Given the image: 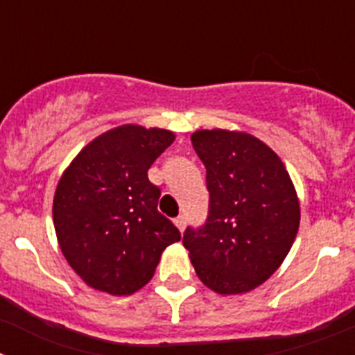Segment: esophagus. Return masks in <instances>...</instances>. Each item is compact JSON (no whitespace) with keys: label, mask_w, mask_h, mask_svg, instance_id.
<instances>
[{"label":"esophagus","mask_w":355,"mask_h":355,"mask_svg":"<svg viewBox=\"0 0 355 355\" xmlns=\"http://www.w3.org/2000/svg\"><path fill=\"white\" fill-rule=\"evenodd\" d=\"M174 224L178 225V229H180L181 233H183L184 227H187V218H184V215L178 216V218H175V220H174Z\"/></svg>","instance_id":"obj_1"}]
</instances>
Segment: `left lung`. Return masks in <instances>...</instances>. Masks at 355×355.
<instances>
[{"label": "left lung", "mask_w": 355, "mask_h": 355, "mask_svg": "<svg viewBox=\"0 0 355 355\" xmlns=\"http://www.w3.org/2000/svg\"><path fill=\"white\" fill-rule=\"evenodd\" d=\"M192 146L206 167L208 216L188 225L183 245L199 279L222 295L266 281L290 252L300 208L284 163L247 133L202 130Z\"/></svg>", "instance_id": "obj_1"}]
</instances>
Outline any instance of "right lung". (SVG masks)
I'll return each instance as SVG.
<instances>
[{
	"instance_id": "1",
	"label": "right lung",
	"mask_w": 355,
	"mask_h": 355,
	"mask_svg": "<svg viewBox=\"0 0 355 355\" xmlns=\"http://www.w3.org/2000/svg\"><path fill=\"white\" fill-rule=\"evenodd\" d=\"M174 142L167 130L121 126L97 137L56 187L53 220L71 268L89 286L130 295L153 277L180 229L158 211L162 196L147 178Z\"/></svg>"
}]
</instances>
